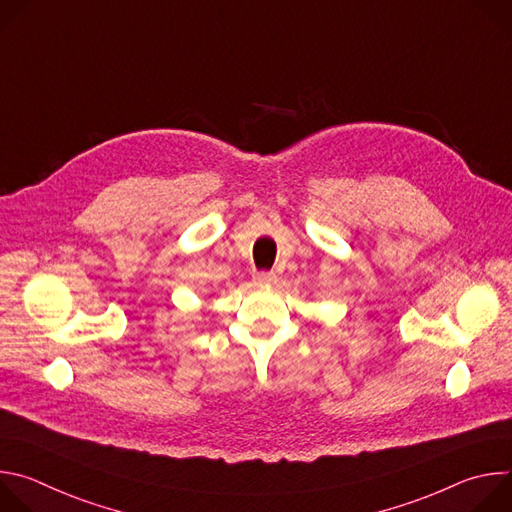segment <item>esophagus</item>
Wrapping results in <instances>:
<instances>
[{
    "instance_id": "1",
    "label": "esophagus",
    "mask_w": 512,
    "mask_h": 512,
    "mask_svg": "<svg viewBox=\"0 0 512 512\" xmlns=\"http://www.w3.org/2000/svg\"><path fill=\"white\" fill-rule=\"evenodd\" d=\"M275 281H277V275H275V273H267V271H263V273H257V275H255V285H259V287L273 285Z\"/></svg>"
}]
</instances>
